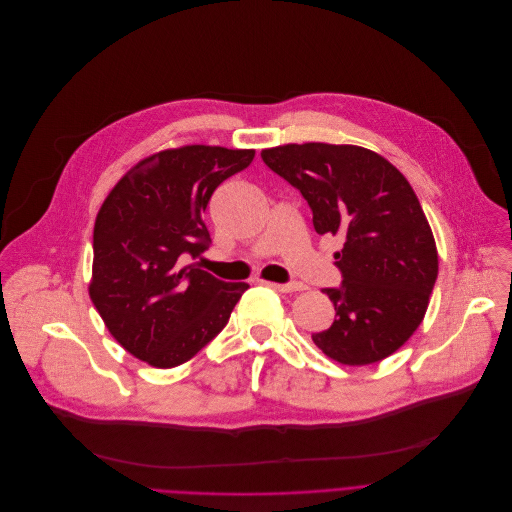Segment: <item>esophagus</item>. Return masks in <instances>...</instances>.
I'll return each instance as SVG.
<instances>
[{
    "label": "esophagus",
    "instance_id": "34e87169",
    "mask_svg": "<svg viewBox=\"0 0 512 512\" xmlns=\"http://www.w3.org/2000/svg\"><path fill=\"white\" fill-rule=\"evenodd\" d=\"M268 286H272V288H276L278 292H298V290H302V284H298V282H266Z\"/></svg>",
    "mask_w": 512,
    "mask_h": 512
}]
</instances>
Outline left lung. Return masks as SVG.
Returning a JSON list of instances; mask_svg holds the SVG:
<instances>
[{"instance_id":"1","label":"left lung","mask_w":512,"mask_h":512,"mask_svg":"<svg viewBox=\"0 0 512 512\" xmlns=\"http://www.w3.org/2000/svg\"><path fill=\"white\" fill-rule=\"evenodd\" d=\"M262 161L302 193L319 236L339 234L341 284L331 329L315 345L343 365L395 353L420 327L438 278V252L420 201L381 155L355 145L304 143L264 149Z\"/></svg>"}]
</instances>
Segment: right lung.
I'll use <instances>...</instances> for the list:
<instances>
[{
    "instance_id": "1",
    "label": "right lung",
    "mask_w": 512,
    "mask_h": 512,
    "mask_svg": "<svg viewBox=\"0 0 512 512\" xmlns=\"http://www.w3.org/2000/svg\"><path fill=\"white\" fill-rule=\"evenodd\" d=\"M252 159L254 151L206 145L161 151L133 167L102 203L90 298L137 359L177 367L228 325L248 284L185 264L212 244L203 222L212 193Z\"/></svg>"
}]
</instances>
